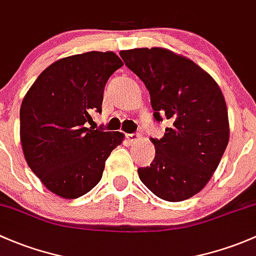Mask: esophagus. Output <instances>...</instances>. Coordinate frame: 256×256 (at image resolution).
Returning <instances> with one entry per match:
<instances>
[{
  "label": "esophagus",
  "instance_id": "obj_1",
  "mask_svg": "<svg viewBox=\"0 0 256 256\" xmlns=\"http://www.w3.org/2000/svg\"><path fill=\"white\" fill-rule=\"evenodd\" d=\"M142 136L139 133H133V134H127V139L130 143H136V142L140 140Z\"/></svg>",
  "mask_w": 256,
  "mask_h": 256
}]
</instances>
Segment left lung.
<instances>
[{"mask_svg": "<svg viewBox=\"0 0 256 256\" xmlns=\"http://www.w3.org/2000/svg\"><path fill=\"white\" fill-rule=\"evenodd\" d=\"M120 55L149 91L155 120L171 122L162 139H152L155 158L138 168L139 178L165 201L194 196L210 180L229 142L220 86L196 62L168 49L136 48Z\"/></svg>", "mask_w": 256, "mask_h": 256, "instance_id": "1", "label": "left lung"}]
</instances>
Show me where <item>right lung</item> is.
I'll return each mask as SVG.
<instances>
[{"label": "right lung", "mask_w": 256, "mask_h": 256, "mask_svg": "<svg viewBox=\"0 0 256 256\" xmlns=\"http://www.w3.org/2000/svg\"><path fill=\"white\" fill-rule=\"evenodd\" d=\"M123 66L113 52L62 58L38 76L20 110V143L28 166L50 192L78 198L101 181L104 162L124 134L88 128L102 110L110 76Z\"/></svg>", "instance_id": "1"}]
</instances>
